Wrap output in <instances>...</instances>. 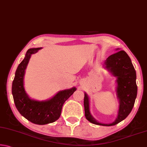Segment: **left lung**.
<instances>
[{
  "instance_id": "obj_1",
  "label": "left lung",
  "mask_w": 147,
  "mask_h": 147,
  "mask_svg": "<svg viewBox=\"0 0 147 147\" xmlns=\"http://www.w3.org/2000/svg\"><path fill=\"white\" fill-rule=\"evenodd\" d=\"M119 48L117 49V53L109 56L103 65L104 68L117 78L116 94L119 103L117 116L111 123H99L91 114L89 96L84 93L85 116L87 120L93 124L106 126L115 125L127 117L134 106L138 93L136 70L126 52L119 51Z\"/></svg>"
}]
</instances>
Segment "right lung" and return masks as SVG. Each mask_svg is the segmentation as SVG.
<instances>
[{"label": "right lung", "instance_id": "obj_1", "mask_svg": "<svg viewBox=\"0 0 147 147\" xmlns=\"http://www.w3.org/2000/svg\"><path fill=\"white\" fill-rule=\"evenodd\" d=\"M39 48L27 51L25 57L17 67L12 83L11 92L16 108L27 120L32 123L43 125L58 120L63 104L76 90L75 87L59 91L51 98L39 101L32 99L26 93L24 87V76L32 54L38 53Z\"/></svg>", "mask_w": 147, "mask_h": 147}]
</instances>
